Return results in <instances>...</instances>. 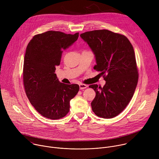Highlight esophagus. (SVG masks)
<instances>
[{"mask_svg": "<svg viewBox=\"0 0 159 159\" xmlns=\"http://www.w3.org/2000/svg\"><path fill=\"white\" fill-rule=\"evenodd\" d=\"M79 87H80V89H84L87 88L88 87V85L86 84H79Z\"/></svg>", "mask_w": 159, "mask_h": 159, "instance_id": "obj_1", "label": "esophagus"}]
</instances>
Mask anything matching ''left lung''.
<instances>
[{
	"mask_svg": "<svg viewBox=\"0 0 159 159\" xmlns=\"http://www.w3.org/2000/svg\"><path fill=\"white\" fill-rule=\"evenodd\" d=\"M80 36L95 55L94 69L101 72L106 81L103 87L89 85L96 92L92 109L99 117L114 118L127 106L137 85L133 47L125 36L107 30L87 31Z\"/></svg>",
	"mask_w": 159,
	"mask_h": 159,
	"instance_id": "left-lung-1",
	"label": "left lung"
}]
</instances>
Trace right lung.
Instances as JSON below:
<instances>
[{
    "instance_id": "right-lung-1",
    "label": "right lung",
    "mask_w": 159,
    "mask_h": 159,
    "mask_svg": "<svg viewBox=\"0 0 159 159\" xmlns=\"http://www.w3.org/2000/svg\"><path fill=\"white\" fill-rule=\"evenodd\" d=\"M74 34L48 31L33 36L25 56L23 83L32 106L43 116L60 119L70 110V101L79 90L78 84L60 82L55 72L62 52L77 41Z\"/></svg>"
}]
</instances>
